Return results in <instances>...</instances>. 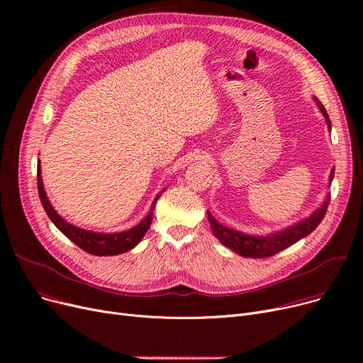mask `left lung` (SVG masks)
<instances>
[{"instance_id":"8db88e82","label":"left lung","mask_w":363,"mask_h":363,"mask_svg":"<svg viewBox=\"0 0 363 363\" xmlns=\"http://www.w3.org/2000/svg\"><path fill=\"white\" fill-rule=\"evenodd\" d=\"M318 107L322 111L323 118H325L328 128L331 129V121L328 118V113H327L325 107H323L322 103H319V101H318ZM333 178H334V169L331 170L330 181H333ZM328 204H330V196L327 197L325 203L322 204V207L318 208V211L312 216L298 222L297 225H293L291 228H289V230L268 235V237H253V235L238 233L235 230H230V228L220 225L211 213H207V216H208V222H211L215 237L223 245L230 247L231 250L237 252L240 256L262 259V257L274 256V255L279 253L281 250L293 245L298 240L309 235L320 223L323 216H325Z\"/></svg>"}]
</instances>
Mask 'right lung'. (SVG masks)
I'll return each instance as SVG.
<instances>
[{"label": "right lung", "mask_w": 363, "mask_h": 363, "mask_svg": "<svg viewBox=\"0 0 363 363\" xmlns=\"http://www.w3.org/2000/svg\"><path fill=\"white\" fill-rule=\"evenodd\" d=\"M38 193H40V199L44 206V211L47 212L51 222L57 228H59V230L70 241H73L76 245L81 247L84 252H86L89 255L114 256V255H121V253H125V252L133 249V247H135L143 240V237L145 235V233L148 231V228L151 225L152 211H155V207H156V201L159 200V197L162 196L163 191L155 199V201H152L151 211L145 219H143L137 226H133L132 230L118 233V234H100V233L85 231V230H81V228L73 226L72 223H67L60 215H57V212L54 211L45 196L43 181H41L40 164H38Z\"/></svg>", "instance_id": "add662e5"}]
</instances>
